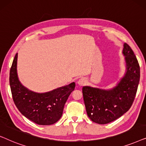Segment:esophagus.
Segmentation results:
<instances>
[{"label":"esophagus","instance_id":"obj_1","mask_svg":"<svg viewBox=\"0 0 146 146\" xmlns=\"http://www.w3.org/2000/svg\"><path fill=\"white\" fill-rule=\"evenodd\" d=\"M86 80L84 78H81L78 81V85L79 86H82L86 84Z\"/></svg>","mask_w":146,"mask_h":146}]
</instances>
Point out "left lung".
<instances>
[{
    "instance_id": "1",
    "label": "left lung",
    "mask_w": 146,
    "mask_h": 146,
    "mask_svg": "<svg viewBox=\"0 0 146 146\" xmlns=\"http://www.w3.org/2000/svg\"><path fill=\"white\" fill-rule=\"evenodd\" d=\"M125 72L112 88L84 86L82 94L87 114L94 122L106 124L127 112L133 102L140 78L138 61L130 46L123 44Z\"/></svg>"
}]
</instances>
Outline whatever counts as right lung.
Instances as JSON below:
<instances>
[{"label": "right lung", "instance_id": "obj_1", "mask_svg": "<svg viewBox=\"0 0 146 146\" xmlns=\"http://www.w3.org/2000/svg\"><path fill=\"white\" fill-rule=\"evenodd\" d=\"M18 53L10 70V86L16 106L23 115L38 125H48L57 122L63 113L75 82L44 93L30 90L20 82L17 74Z\"/></svg>", "mask_w": 146, "mask_h": 146}]
</instances>
